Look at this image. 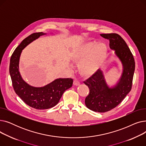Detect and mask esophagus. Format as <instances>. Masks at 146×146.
<instances>
[{"instance_id": "1", "label": "esophagus", "mask_w": 146, "mask_h": 146, "mask_svg": "<svg viewBox=\"0 0 146 146\" xmlns=\"http://www.w3.org/2000/svg\"><path fill=\"white\" fill-rule=\"evenodd\" d=\"M80 83L76 79H75L73 82V85L74 86H79V85H80Z\"/></svg>"}]
</instances>
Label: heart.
Listing matches in <instances>:
<instances>
[{
    "label": "heart",
    "instance_id": "b5f03b06",
    "mask_svg": "<svg viewBox=\"0 0 146 146\" xmlns=\"http://www.w3.org/2000/svg\"><path fill=\"white\" fill-rule=\"evenodd\" d=\"M107 52L108 49L104 44L86 42L75 47L72 56L79 63V72L85 76H90L102 66Z\"/></svg>",
    "mask_w": 146,
    "mask_h": 146
}]
</instances>
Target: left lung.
Instances as JSON below:
<instances>
[{
	"label": "left lung",
	"instance_id": "left-lung-1",
	"mask_svg": "<svg viewBox=\"0 0 146 146\" xmlns=\"http://www.w3.org/2000/svg\"><path fill=\"white\" fill-rule=\"evenodd\" d=\"M101 36L110 40V47L115 51L114 56L122 65L120 78L113 85L109 86L104 72L99 70L84 83L89 89L85 105L89 110L98 112L109 111L119 104L131 89L135 62L127 44L117 34H103Z\"/></svg>",
	"mask_w": 146,
	"mask_h": 146
}]
</instances>
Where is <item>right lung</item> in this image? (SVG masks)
I'll list each match as a JSON object with an SVG mask.
<instances>
[{
  "instance_id": "add662e5",
  "label": "right lung",
  "mask_w": 146,
  "mask_h": 146,
  "mask_svg": "<svg viewBox=\"0 0 146 146\" xmlns=\"http://www.w3.org/2000/svg\"><path fill=\"white\" fill-rule=\"evenodd\" d=\"M47 33H37L30 35L15 49L11 58L9 73L15 93L27 105L36 110H47L56 105L64 91L70 88L73 79L58 78L42 87L29 85L22 79L19 72V60L22 50L40 36Z\"/></svg>"
}]
</instances>
